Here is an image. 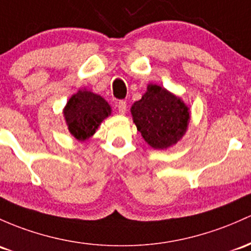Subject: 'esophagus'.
<instances>
[{
    "instance_id": "esophagus-1",
    "label": "esophagus",
    "mask_w": 251,
    "mask_h": 251,
    "mask_svg": "<svg viewBox=\"0 0 251 251\" xmlns=\"http://www.w3.org/2000/svg\"><path fill=\"white\" fill-rule=\"evenodd\" d=\"M117 107H118V112H120L121 115H125L126 111V103L125 100H120L117 104Z\"/></svg>"
}]
</instances>
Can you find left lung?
I'll use <instances>...</instances> for the list:
<instances>
[{"instance_id":"8db88e82","label":"left lung","mask_w":251,"mask_h":251,"mask_svg":"<svg viewBox=\"0 0 251 251\" xmlns=\"http://www.w3.org/2000/svg\"><path fill=\"white\" fill-rule=\"evenodd\" d=\"M130 111L137 130L154 150H166L177 144L190 120L189 107L179 97L152 83Z\"/></svg>"}]
</instances>
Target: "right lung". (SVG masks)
<instances>
[{
	"mask_svg": "<svg viewBox=\"0 0 251 251\" xmlns=\"http://www.w3.org/2000/svg\"><path fill=\"white\" fill-rule=\"evenodd\" d=\"M63 115L72 135L79 141H85L111 115V107L103 97L91 91L80 90L71 97L64 106Z\"/></svg>",
	"mask_w": 251,
	"mask_h": 251,
	"instance_id": "add662e5",
	"label": "right lung"
}]
</instances>
